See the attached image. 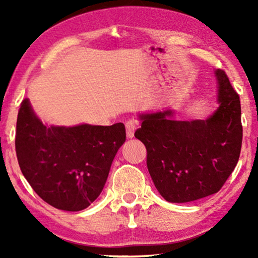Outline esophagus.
Here are the masks:
<instances>
[{
  "instance_id": "34e87169",
  "label": "esophagus",
  "mask_w": 258,
  "mask_h": 258,
  "mask_svg": "<svg viewBox=\"0 0 258 258\" xmlns=\"http://www.w3.org/2000/svg\"><path fill=\"white\" fill-rule=\"evenodd\" d=\"M125 127H126V137L128 139H132L134 137V132L138 127V123L133 119H130L125 123Z\"/></svg>"
}]
</instances>
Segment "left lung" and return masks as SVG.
<instances>
[{
	"label": "left lung",
	"instance_id": "1",
	"mask_svg": "<svg viewBox=\"0 0 258 258\" xmlns=\"http://www.w3.org/2000/svg\"><path fill=\"white\" fill-rule=\"evenodd\" d=\"M218 108L207 119L175 120L174 111L140 115L135 132L147 148L156 189L169 203H189L216 194L237 165L241 150L240 99L226 74L215 71Z\"/></svg>",
	"mask_w": 258,
	"mask_h": 258
}]
</instances>
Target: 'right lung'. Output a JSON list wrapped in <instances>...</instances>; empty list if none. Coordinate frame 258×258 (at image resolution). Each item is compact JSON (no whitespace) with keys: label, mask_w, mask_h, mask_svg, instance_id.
<instances>
[{"label":"right lung","mask_w":258,"mask_h":258,"mask_svg":"<svg viewBox=\"0 0 258 258\" xmlns=\"http://www.w3.org/2000/svg\"><path fill=\"white\" fill-rule=\"evenodd\" d=\"M126 140L125 126L43 124L28 99L17 118L16 152L21 172L51 206L78 212L97 199Z\"/></svg>","instance_id":"right-lung-1"}]
</instances>
